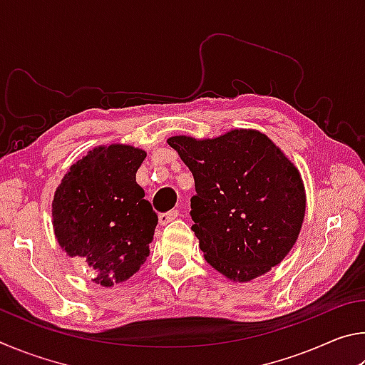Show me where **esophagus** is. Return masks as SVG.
<instances>
[{"instance_id": "1", "label": "esophagus", "mask_w": 365, "mask_h": 365, "mask_svg": "<svg viewBox=\"0 0 365 365\" xmlns=\"http://www.w3.org/2000/svg\"><path fill=\"white\" fill-rule=\"evenodd\" d=\"M178 217V211H170V212H164V214H159V224L160 225H168L170 224L172 220H175Z\"/></svg>"}]
</instances>
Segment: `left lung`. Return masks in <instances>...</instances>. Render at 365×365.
Listing matches in <instances>:
<instances>
[{"label":"left lung","mask_w":365,"mask_h":365,"mask_svg":"<svg viewBox=\"0 0 365 365\" xmlns=\"http://www.w3.org/2000/svg\"><path fill=\"white\" fill-rule=\"evenodd\" d=\"M195 178L191 227L207 264L232 282L279 265L306 214L301 174L267 135L233 128L215 138L170 137Z\"/></svg>","instance_id":"8db88e82"}]
</instances>
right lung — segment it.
<instances>
[{"mask_svg":"<svg viewBox=\"0 0 365 365\" xmlns=\"http://www.w3.org/2000/svg\"><path fill=\"white\" fill-rule=\"evenodd\" d=\"M146 153L132 145L96 146L71 165L53 200V230L67 256L85 259L104 288L141 269L158 215L137 183Z\"/></svg>","mask_w":365,"mask_h":365,"instance_id":"right-lung-1","label":"right lung"}]
</instances>
